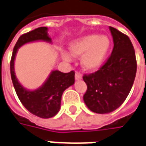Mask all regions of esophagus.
<instances>
[{
    "mask_svg": "<svg viewBox=\"0 0 146 146\" xmlns=\"http://www.w3.org/2000/svg\"><path fill=\"white\" fill-rule=\"evenodd\" d=\"M82 78V76L81 73H78V72H76V73H75V79L76 80H81Z\"/></svg>",
    "mask_w": 146,
    "mask_h": 146,
    "instance_id": "esophagus-1",
    "label": "esophagus"
}]
</instances>
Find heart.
Listing matches in <instances>:
<instances>
[{
    "mask_svg": "<svg viewBox=\"0 0 146 146\" xmlns=\"http://www.w3.org/2000/svg\"><path fill=\"white\" fill-rule=\"evenodd\" d=\"M110 47L111 40L107 35H88L73 40L68 48L73 57L82 55L81 65L85 70L94 71L103 64ZM62 56L66 60L70 59L66 53H63Z\"/></svg>",
    "mask_w": 146,
    "mask_h": 146,
    "instance_id": "obj_1",
    "label": "heart"
}]
</instances>
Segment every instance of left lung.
I'll return each instance as SVG.
<instances>
[{"label":"left lung","mask_w":146,"mask_h":146,"mask_svg":"<svg viewBox=\"0 0 146 146\" xmlns=\"http://www.w3.org/2000/svg\"><path fill=\"white\" fill-rule=\"evenodd\" d=\"M109 29L114 43L111 54L98 71L82 78L88 86L84 102L92 111L99 114L111 112L124 102L137 68L131 39L113 27Z\"/></svg>","instance_id":"1"}]
</instances>
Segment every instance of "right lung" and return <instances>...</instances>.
<instances>
[{
	"label": "right lung",
	"instance_id": "1",
	"mask_svg": "<svg viewBox=\"0 0 146 146\" xmlns=\"http://www.w3.org/2000/svg\"><path fill=\"white\" fill-rule=\"evenodd\" d=\"M35 41H45L52 43L48 36L47 27H39L22 35L16 42L11 60V75L15 90L23 106L30 113L41 118H50L58 112L61 107V98L63 92L74 83L73 71L62 73L53 70L46 81L35 90H29L24 88L18 81L15 73V58L19 48Z\"/></svg>",
	"mask_w": 146,
	"mask_h": 146
}]
</instances>
